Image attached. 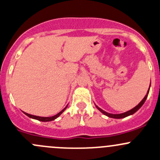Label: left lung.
I'll return each instance as SVG.
<instances>
[{
	"instance_id": "1",
	"label": "left lung",
	"mask_w": 160,
	"mask_h": 160,
	"mask_svg": "<svg viewBox=\"0 0 160 160\" xmlns=\"http://www.w3.org/2000/svg\"><path fill=\"white\" fill-rule=\"evenodd\" d=\"M149 88H150V86H149ZM149 90H148V91H147V93H146V96H145V98H143L142 100V101H141V102H140L139 104H138V105H137V106H135V107L134 108L131 109L130 111H126V112L122 113V114H111V113H108V112H106V111H104V110H102V109H101V108H99V107H98V106H97V105H95V106H96V108H98V110H99L100 111H101V113H103V114H104V115L108 116V117H109V118H118V119H119V118H125V117H128V116H129V115H132V114H133L134 113H135V112H136V111H138V109H139L140 108H141L142 106L143 105V104H144V103H145V101H146V98H147V97H148V94H149Z\"/></svg>"
}]
</instances>
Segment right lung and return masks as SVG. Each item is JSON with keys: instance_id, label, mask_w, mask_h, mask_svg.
I'll list each match as a JSON object with an SVG mask.
<instances>
[{"instance_id": "add662e5", "label": "right lung", "mask_w": 160, "mask_h": 160, "mask_svg": "<svg viewBox=\"0 0 160 160\" xmlns=\"http://www.w3.org/2000/svg\"><path fill=\"white\" fill-rule=\"evenodd\" d=\"M67 108V106L65 108L62 109V110L60 112H59L57 114H56V115L52 116V117H39V116L32 115V114H28V113H25V112H24V114H26V115L28 116V117L31 118L36 119V120L40 121V122H51V121H53V120H55V119H56V118H57L59 117V116L60 115V114H62V113L66 110V108Z\"/></svg>"}]
</instances>
